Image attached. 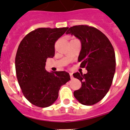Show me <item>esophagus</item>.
<instances>
[{
	"label": "esophagus",
	"mask_w": 130,
	"mask_h": 130,
	"mask_svg": "<svg viewBox=\"0 0 130 130\" xmlns=\"http://www.w3.org/2000/svg\"><path fill=\"white\" fill-rule=\"evenodd\" d=\"M69 74H70V78H73V74H72V73H69Z\"/></svg>",
	"instance_id": "obj_1"
}]
</instances>
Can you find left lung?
I'll return each instance as SVG.
<instances>
[{
    "label": "left lung",
    "mask_w": 130,
    "mask_h": 130,
    "mask_svg": "<svg viewBox=\"0 0 130 130\" xmlns=\"http://www.w3.org/2000/svg\"><path fill=\"white\" fill-rule=\"evenodd\" d=\"M79 39L82 44L78 61L86 68V74L75 73L82 86L73 92L82 104L90 106L103 99L109 90L116 70L113 46L107 36L98 29L87 25L70 27L66 32Z\"/></svg>",
    "instance_id": "left-lung-1"
}]
</instances>
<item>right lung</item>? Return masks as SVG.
I'll use <instances>...</instances> for the list:
<instances>
[{
  "instance_id": "obj_1",
  "label": "right lung",
  "mask_w": 130,
  "mask_h": 130,
  "mask_svg": "<svg viewBox=\"0 0 130 130\" xmlns=\"http://www.w3.org/2000/svg\"><path fill=\"white\" fill-rule=\"evenodd\" d=\"M68 27H41L27 34L21 41L15 59L18 83L27 101L46 107L55 103L60 87L70 80L65 71L48 72L46 59L55 56V44Z\"/></svg>"
}]
</instances>
